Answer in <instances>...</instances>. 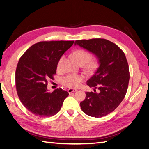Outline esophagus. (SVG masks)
Segmentation results:
<instances>
[{
    "mask_svg": "<svg viewBox=\"0 0 149 149\" xmlns=\"http://www.w3.org/2000/svg\"><path fill=\"white\" fill-rule=\"evenodd\" d=\"M76 91H77V90H76V89H74V88H70L68 89V92H69V93L75 92Z\"/></svg>",
    "mask_w": 149,
    "mask_h": 149,
    "instance_id": "34e87169",
    "label": "esophagus"
}]
</instances>
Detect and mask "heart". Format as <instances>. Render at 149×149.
I'll list each match as a JSON object with an SVG mask.
<instances>
[{
  "label": "heart",
  "instance_id": "obj_1",
  "mask_svg": "<svg viewBox=\"0 0 149 149\" xmlns=\"http://www.w3.org/2000/svg\"><path fill=\"white\" fill-rule=\"evenodd\" d=\"M75 60L80 65H83L84 69L87 72H92L94 70L98 65V59L95 56L91 57L90 53L84 49H79L72 54ZM64 56H62L57 63V69H62ZM83 77L80 75L69 74L63 77L61 82L63 86L70 88H75L79 87L81 84Z\"/></svg>",
  "mask_w": 149,
  "mask_h": 149
}]
</instances>
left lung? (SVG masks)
I'll return each instance as SVG.
<instances>
[{
	"label": "left lung",
	"mask_w": 149,
	"mask_h": 149,
	"mask_svg": "<svg viewBox=\"0 0 149 149\" xmlns=\"http://www.w3.org/2000/svg\"><path fill=\"white\" fill-rule=\"evenodd\" d=\"M75 45L94 54L99 63L95 74L87 81L94 92L86 93L80 107L89 116H107L120 105L128 88L130 75L125 54L116 44L104 39L78 40Z\"/></svg>",
	"instance_id": "left-lung-1"
}]
</instances>
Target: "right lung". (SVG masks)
Instances as JSON below:
<instances>
[{
  "label": "right lung",
  "instance_id": "right-lung-1",
  "mask_svg": "<svg viewBox=\"0 0 149 149\" xmlns=\"http://www.w3.org/2000/svg\"><path fill=\"white\" fill-rule=\"evenodd\" d=\"M74 41H42L33 44L19 59L15 71V86L21 102L29 112L49 117L61 110L69 93L61 88L47 90L50 79L56 74L59 59Z\"/></svg>",
  "mask_w": 149,
  "mask_h": 149
}]
</instances>
